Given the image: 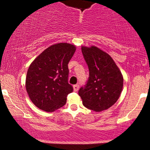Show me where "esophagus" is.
I'll return each mask as SVG.
<instances>
[{
	"label": "esophagus",
	"mask_w": 150,
	"mask_h": 150,
	"mask_svg": "<svg viewBox=\"0 0 150 150\" xmlns=\"http://www.w3.org/2000/svg\"><path fill=\"white\" fill-rule=\"evenodd\" d=\"M73 88H74V91L75 92H76V91H78L79 89V84H75V85H74Z\"/></svg>",
	"instance_id": "34e87169"
}]
</instances>
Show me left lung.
<instances>
[{"mask_svg":"<svg viewBox=\"0 0 150 150\" xmlns=\"http://www.w3.org/2000/svg\"><path fill=\"white\" fill-rule=\"evenodd\" d=\"M88 65L89 77L79 95L84 107L95 112L110 108L118 100L123 87V76L111 56L95 46L81 47Z\"/></svg>","mask_w":150,"mask_h":150,"instance_id":"left-lung-1","label":"left lung"}]
</instances>
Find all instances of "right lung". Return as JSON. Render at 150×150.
Instances as JSON below:
<instances>
[{
    "instance_id": "obj_1",
    "label": "right lung",
    "mask_w": 150,
    "mask_h": 150,
    "mask_svg": "<svg viewBox=\"0 0 150 150\" xmlns=\"http://www.w3.org/2000/svg\"><path fill=\"white\" fill-rule=\"evenodd\" d=\"M75 45L61 42L42 51L30 64L25 88L30 100L39 109L53 112L64 106L67 95L73 91L68 83V64Z\"/></svg>"
}]
</instances>
